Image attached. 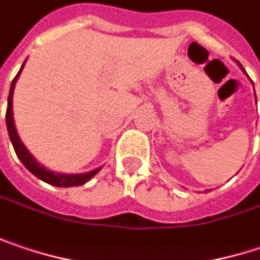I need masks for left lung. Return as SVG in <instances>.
<instances>
[{"label": "left lung", "mask_w": 260, "mask_h": 260, "mask_svg": "<svg viewBox=\"0 0 260 260\" xmlns=\"http://www.w3.org/2000/svg\"><path fill=\"white\" fill-rule=\"evenodd\" d=\"M236 63H237V64H238V66H240V69H241V70H243V72H244V73H246V70L243 69V66H241V64H240L238 61H236ZM247 76H249V75H247ZM254 99H256V94H254Z\"/></svg>", "instance_id": "8db88e82"}]
</instances>
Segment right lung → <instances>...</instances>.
<instances>
[{"instance_id": "add662e5", "label": "right lung", "mask_w": 260, "mask_h": 260, "mask_svg": "<svg viewBox=\"0 0 260 260\" xmlns=\"http://www.w3.org/2000/svg\"><path fill=\"white\" fill-rule=\"evenodd\" d=\"M26 63V60H24ZM24 63L22 64V68L19 70V73L16 75V78L13 79L11 86H10V94H8V104H7V113H6V123H7V131L8 137H10V141L14 147V151L17 154V157L20 159V161L24 165V168L34 174V175L39 178L41 181L47 182V184H51L55 187H78V185H84L85 182H88L94 175H97L101 168L97 169H92L89 172H84V174H61V172H53L50 169H47L45 166H42L34 156L32 153L24 147L22 143L17 129H16V125H14V117H13V94H14V86L16 82L22 73V70L24 68Z\"/></svg>"}]
</instances>
